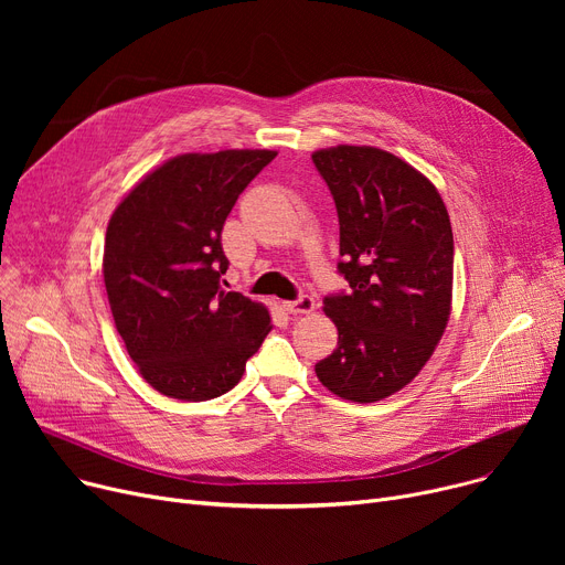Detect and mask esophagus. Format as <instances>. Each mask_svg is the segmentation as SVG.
<instances>
[{
	"label": "esophagus",
	"mask_w": 565,
	"mask_h": 565,
	"mask_svg": "<svg viewBox=\"0 0 565 565\" xmlns=\"http://www.w3.org/2000/svg\"><path fill=\"white\" fill-rule=\"evenodd\" d=\"M284 307H286L290 313H295V316H302V313H311V311L316 309V300L311 298V295H300L298 300L286 302Z\"/></svg>",
	"instance_id": "34e87169"
}]
</instances>
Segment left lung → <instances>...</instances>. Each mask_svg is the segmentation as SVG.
I'll use <instances>...</instances> for the list:
<instances>
[{
    "mask_svg": "<svg viewBox=\"0 0 565 565\" xmlns=\"http://www.w3.org/2000/svg\"><path fill=\"white\" fill-rule=\"evenodd\" d=\"M311 160L337 205L350 286L322 300L339 343L316 375L345 401L375 403L419 375L447 330L451 220L428 178L380 148L334 146Z\"/></svg>",
    "mask_w": 565,
    "mask_h": 565,
    "instance_id": "1",
    "label": "left lung"
}]
</instances>
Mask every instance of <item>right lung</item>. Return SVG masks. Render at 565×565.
I'll return each mask as SVG.
<instances>
[{
    "label": "right lung",
    "instance_id": "add662e5",
    "mask_svg": "<svg viewBox=\"0 0 565 565\" xmlns=\"http://www.w3.org/2000/svg\"><path fill=\"white\" fill-rule=\"evenodd\" d=\"M275 156L245 148L171 158L109 220L103 275L114 324L141 377L169 398L226 394L273 330L263 305L220 279L224 222Z\"/></svg>",
    "mask_w": 565,
    "mask_h": 565
}]
</instances>
